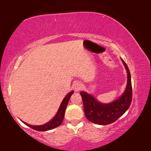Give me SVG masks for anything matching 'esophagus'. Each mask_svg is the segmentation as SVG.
Wrapping results in <instances>:
<instances>
[{"instance_id": "34e87169", "label": "esophagus", "mask_w": 151, "mask_h": 151, "mask_svg": "<svg viewBox=\"0 0 151 151\" xmlns=\"http://www.w3.org/2000/svg\"><path fill=\"white\" fill-rule=\"evenodd\" d=\"M82 88V85L81 83H76L75 85V90L76 92H78V91H80L81 89Z\"/></svg>"}]
</instances>
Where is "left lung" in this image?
Here are the masks:
<instances>
[{
	"instance_id": "obj_1",
	"label": "left lung",
	"mask_w": 151,
	"mask_h": 151,
	"mask_svg": "<svg viewBox=\"0 0 151 151\" xmlns=\"http://www.w3.org/2000/svg\"><path fill=\"white\" fill-rule=\"evenodd\" d=\"M127 72V85L123 94L116 101L109 104L99 103L94 97L85 92H81L86 118L94 123L106 125L115 122L131 104L132 93L131 73L128 66L122 59Z\"/></svg>"
}]
</instances>
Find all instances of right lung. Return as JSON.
<instances>
[{
  "label": "right lung",
  "instance_id": "right-lung-1",
  "mask_svg": "<svg viewBox=\"0 0 151 151\" xmlns=\"http://www.w3.org/2000/svg\"><path fill=\"white\" fill-rule=\"evenodd\" d=\"M73 93V91H71L70 93H68L67 95H66L65 99H63V101L60 106V108L58 109L57 113L56 114L55 116L50 121H49L47 123H46L43 125H40V126H32V125H30L26 123V122H24V123L29 126V127L31 128V129L36 130V131H48V130H51L52 129H55V128L59 126V125L62 123L63 121L64 116H65V110L66 108V106H67L68 101H69V99L70 98L71 95H72Z\"/></svg>",
  "mask_w": 151,
  "mask_h": 151
}]
</instances>
